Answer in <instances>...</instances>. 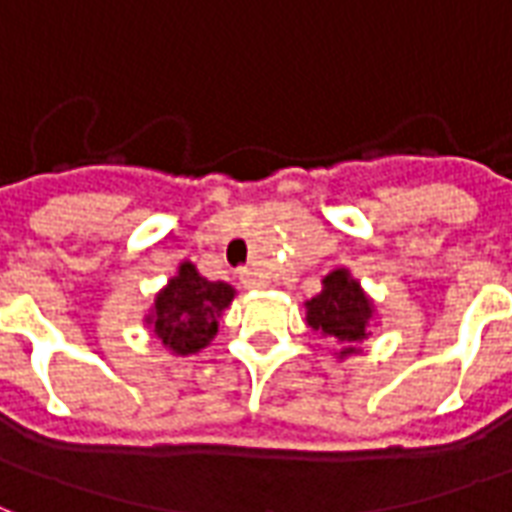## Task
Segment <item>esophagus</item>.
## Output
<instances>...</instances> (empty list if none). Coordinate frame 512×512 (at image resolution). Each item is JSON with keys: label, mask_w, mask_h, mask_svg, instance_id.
I'll return each instance as SVG.
<instances>
[{"label": "esophagus", "mask_w": 512, "mask_h": 512, "mask_svg": "<svg viewBox=\"0 0 512 512\" xmlns=\"http://www.w3.org/2000/svg\"><path fill=\"white\" fill-rule=\"evenodd\" d=\"M238 279L244 288H266V279H263V274H257L255 268H241Z\"/></svg>", "instance_id": "1"}]
</instances>
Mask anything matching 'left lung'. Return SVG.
Wrapping results in <instances>:
<instances>
[{
	"instance_id": "8db88e82",
	"label": "left lung",
	"mask_w": 512,
	"mask_h": 512,
	"mask_svg": "<svg viewBox=\"0 0 512 512\" xmlns=\"http://www.w3.org/2000/svg\"><path fill=\"white\" fill-rule=\"evenodd\" d=\"M307 323L312 332L329 337L334 345H340V359L362 351V343L370 334L373 321V301L367 299L365 290L359 288L348 268H337L323 277V290L312 296L307 304Z\"/></svg>"
}]
</instances>
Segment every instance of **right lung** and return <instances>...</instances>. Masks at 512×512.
Returning <instances> with one entry per match:
<instances>
[{
	"label": "right lung",
	"mask_w": 512,
	"mask_h": 512,
	"mask_svg": "<svg viewBox=\"0 0 512 512\" xmlns=\"http://www.w3.org/2000/svg\"><path fill=\"white\" fill-rule=\"evenodd\" d=\"M235 290L227 282L200 277L194 263H180L167 288L158 290L145 321L161 345L175 356L202 351L219 332V318L230 307Z\"/></svg>",
	"instance_id": "1"
}]
</instances>
